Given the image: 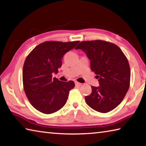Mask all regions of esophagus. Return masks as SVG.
I'll list each match as a JSON object with an SVG mask.
<instances>
[{
	"instance_id": "esophagus-1",
	"label": "esophagus",
	"mask_w": 146,
	"mask_h": 146,
	"mask_svg": "<svg viewBox=\"0 0 146 146\" xmlns=\"http://www.w3.org/2000/svg\"><path fill=\"white\" fill-rule=\"evenodd\" d=\"M82 83H80V82H75V85L76 86H82Z\"/></svg>"
}]
</instances>
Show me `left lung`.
Listing matches in <instances>:
<instances>
[{
  "label": "left lung",
  "instance_id": "1",
  "mask_svg": "<svg viewBox=\"0 0 146 146\" xmlns=\"http://www.w3.org/2000/svg\"><path fill=\"white\" fill-rule=\"evenodd\" d=\"M75 49H81L87 55L100 84L91 86V93L85 97L87 104L100 113L114 110L130 86V67L124 53L116 44L102 40L82 41Z\"/></svg>",
  "mask_w": 146,
  "mask_h": 146
}]
</instances>
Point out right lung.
<instances>
[{
	"label": "right lung",
	"instance_id": "add662e5",
	"mask_svg": "<svg viewBox=\"0 0 146 146\" xmlns=\"http://www.w3.org/2000/svg\"><path fill=\"white\" fill-rule=\"evenodd\" d=\"M78 42L46 41L36 46L27 56L23 71V87L29 102L38 111L51 114L66 104L75 83L52 78V73H58L64 54Z\"/></svg>",
	"mask_w": 146,
	"mask_h": 146
}]
</instances>
